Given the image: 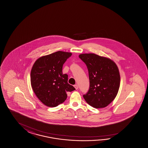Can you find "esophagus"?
Listing matches in <instances>:
<instances>
[{
    "mask_svg": "<svg viewBox=\"0 0 148 148\" xmlns=\"http://www.w3.org/2000/svg\"><path fill=\"white\" fill-rule=\"evenodd\" d=\"M74 87H75V88L76 89H78V85H77V84H76V85H74Z\"/></svg>",
    "mask_w": 148,
    "mask_h": 148,
    "instance_id": "1",
    "label": "esophagus"
}]
</instances>
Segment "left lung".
<instances>
[{
	"mask_svg": "<svg viewBox=\"0 0 148 148\" xmlns=\"http://www.w3.org/2000/svg\"><path fill=\"white\" fill-rule=\"evenodd\" d=\"M79 58L88 71L89 88L84 99L90 106L101 108L111 103L120 86V74L116 64L111 60L93 53L82 54Z\"/></svg>",
	"mask_w": 148,
	"mask_h": 148,
	"instance_id": "1",
	"label": "left lung"
}]
</instances>
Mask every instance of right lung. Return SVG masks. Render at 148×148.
<instances>
[{
	"instance_id": "obj_1",
	"label": "right lung",
	"mask_w": 148,
	"mask_h": 148,
	"mask_svg": "<svg viewBox=\"0 0 148 148\" xmlns=\"http://www.w3.org/2000/svg\"><path fill=\"white\" fill-rule=\"evenodd\" d=\"M72 53L58 51L35 62L31 71V84L36 97L45 105L54 107L67 98V92L75 88L67 83L68 75L62 73L64 63Z\"/></svg>"
}]
</instances>
